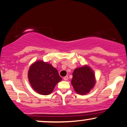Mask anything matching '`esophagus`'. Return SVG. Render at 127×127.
<instances>
[{"mask_svg":"<svg viewBox=\"0 0 127 127\" xmlns=\"http://www.w3.org/2000/svg\"><path fill=\"white\" fill-rule=\"evenodd\" d=\"M63 79L65 81H66V80H68V76H67V75H66V76L64 77H63Z\"/></svg>","mask_w":127,"mask_h":127,"instance_id":"obj_1","label":"esophagus"}]
</instances>
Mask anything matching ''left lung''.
Returning a JSON list of instances; mask_svg holds the SVG:
<instances>
[{
	"mask_svg": "<svg viewBox=\"0 0 127 127\" xmlns=\"http://www.w3.org/2000/svg\"><path fill=\"white\" fill-rule=\"evenodd\" d=\"M95 75L87 65L75 68L73 73L71 84L78 94L84 95L95 85Z\"/></svg>",
	"mask_w": 127,
	"mask_h": 127,
	"instance_id": "8db88e82",
	"label": "left lung"
}]
</instances>
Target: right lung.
Instances as JSON below:
<instances>
[{
  "label": "right lung",
  "instance_id": "1",
  "mask_svg": "<svg viewBox=\"0 0 127 127\" xmlns=\"http://www.w3.org/2000/svg\"><path fill=\"white\" fill-rule=\"evenodd\" d=\"M29 82L34 90L41 95H49L62 80L57 69L43 61L35 62L28 73Z\"/></svg>",
  "mask_w": 127,
  "mask_h": 127
}]
</instances>
